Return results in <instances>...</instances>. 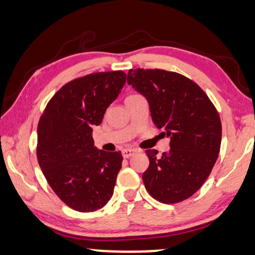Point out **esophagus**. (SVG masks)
I'll use <instances>...</instances> for the list:
<instances>
[{
	"mask_svg": "<svg viewBox=\"0 0 255 255\" xmlns=\"http://www.w3.org/2000/svg\"><path fill=\"white\" fill-rule=\"evenodd\" d=\"M134 153H137V150H134V148H124V150L122 151V154H123L124 158H130L133 156Z\"/></svg>",
	"mask_w": 255,
	"mask_h": 255,
	"instance_id": "obj_1",
	"label": "esophagus"
}]
</instances>
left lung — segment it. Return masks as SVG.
<instances>
[{
    "label": "left lung",
    "mask_w": 255,
    "mask_h": 255,
    "mask_svg": "<svg viewBox=\"0 0 255 255\" xmlns=\"http://www.w3.org/2000/svg\"><path fill=\"white\" fill-rule=\"evenodd\" d=\"M128 83L150 104L152 121L171 138V148L146 150L150 165L145 188L163 204L193 196L210 176L221 144V121L216 107L192 79L161 69H130Z\"/></svg>",
    "instance_id": "1"
}]
</instances>
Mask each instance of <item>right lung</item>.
<instances>
[{"mask_svg":"<svg viewBox=\"0 0 255 255\" xmlns=\"http://www.w3.org/2000/svg\"><path fill=\"white\" fill-rule=\"evenodd\" d=\"M125 81L122 70L72 79L52 96L39 118V167L59 199L78 212L102 208L114 194L123 157L121 151L98 150L92 128L102 123Z\"/></svg>","mask_w":255,"mask_h":255,"instance_id":"obj_1","label":"right lung"}]
</instances>
